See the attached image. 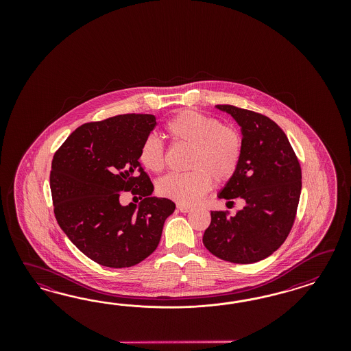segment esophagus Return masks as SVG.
<instances>
[{
  "label": "esophagus",
  "mask_w": 351,
  "mask_h": 351,
  "mask_svg": "<svg viewBox=\"0 0 351 351\" xmlns=\"http://www.w3.org/2000/svg\"><path fill=\"white\" fill-rule=\"evenodd\" d=\"M178 210H179V211H181V213H191L193 208H191V207H189V206H185V204H178Z\"/></svg>",
  "instance_id": "34e87169"
}]
</instances>
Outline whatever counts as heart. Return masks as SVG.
<instances>
[{
  "mask_svg": "<svg viewBox=\"0 0 351 351\" xmlns=\"http://www.w3.org/2000/svg\"><path fill=\"white\" fill-rule=\"evenodd\" d=\"M166 132L173 144L191 147L189 172L170 173L157 184L162 197L180 204H194L211 189L213 180H229L238 169L243 138L238 130L223 126L216 119L195 110H184L166 123ZM140 163L152 172L165 169V147L156 136L143 141L138 152Z\"/></svg>",
  "mask_w": 351,
  "mask_h": 351,
  "instance_id": "1",
  "label": "heart"
}]
</instances>
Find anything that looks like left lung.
Returning a JSON list of instances; mask_svg holds the SVG:
<instances>
[{
  "mask_svg": "<svg viewBox=\"0 0 351 351\" xmlns=\"http://www.w3.org/2000/svg\"><path fill=\"white\" fill-rule=\"evenodd\" d=\"M241 126L242 160L219 198H239L245 207L229 216L211 211L203 245L234 264L264 260L291 232L301 194V167L283 130L264 114L234 106H216ZM233 203V202H232Z\"/></svg>",
  "mask_w": 351,
  "mask_h": 351,
  "instance_id": "8db88e82",
  "label": "left lung"
}]
</instances>
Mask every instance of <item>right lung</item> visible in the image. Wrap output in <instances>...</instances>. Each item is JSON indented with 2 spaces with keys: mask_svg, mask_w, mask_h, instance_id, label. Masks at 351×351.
Instances as JSON below:
<instances>
[{
  "mask_svg": "<svg viewBox=\"0 0 351 351\" xmlns=\"http://www.w3.org/2000/svg\"><path fill=\"white\" fill-rule=\"evenodd\" d=\"M153 114H121L88 122L53 154L50 188L56 221L88 258L108 267H130L158 247L163 223L175 211L167 198L152 197L153 184L138 162L143 141L156 128ZM131 190L145 199L122 206Z\"/></svg>",
  "mask_w": 351,
  "mask_h": 351,
  "instance_id": "add662e5",
  "label": "right lung"
}]
</instances>
